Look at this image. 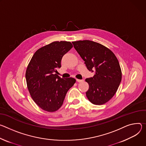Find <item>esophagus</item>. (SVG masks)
<instances>
[{"instance_id": "1", "label": "esophagus", "mask_w": 146, "mask_h": 146, "mask_svg": "<svg viewBox=\"0 0 146 146\" xmlns=\"http://www.w3.org/2000/svg\"><path fill=\"white\" fill-rule=\"evenodd\" d=\"M76 81L78 82H84V79H76Z\"/></svg>"}]
</instances>
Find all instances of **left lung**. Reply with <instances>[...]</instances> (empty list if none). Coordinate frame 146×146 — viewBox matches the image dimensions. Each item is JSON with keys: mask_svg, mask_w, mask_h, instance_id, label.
Instances as JSON below:
<instances>
[{"mask_svg": "<svg viewBox=\"0 0 146 146\" xmlns=\"http://www.w3.org/2000/svg\"><path fill=\"white\" fill-rule=\"evenodd\" d=\"M72 43L88 70L95 72L93 77L85 79L89 86L86 92L88 99L95 105L106 103L114 96L121 82L122 72L117 58L99 43L84 40Z\"/></svg>", "mask_w": 146, "mask_h": 146, "instance_id": "1", "label": "left lung"}]
</instances>
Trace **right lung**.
Here are the masks:
<instances>
[{"label": "right lung", "mask_w": 146, "mask_h": 146, "mask_svg": "<svg viewBox=\"0 0 146 146\" xmlns=\"http://www.w3.org/2000/svg\"><path fill=\"white\" fill-rule=\"evenodd\" d=\"M73 45L70 42L55 41L34 53L25 72L27 88L35 103L42 110L54 112L62 105L75 79L61 78L56 73L61 61Z\"/></svg>", "instance_id": "right-lung-1"}]
</instances>
